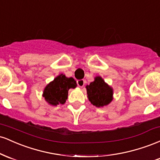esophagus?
<instances>
[{"instance_id":"esophagus-1","label":"esophagus","mask_w":160,"mask_h":160,"mask_svg":"<svg viewBox=\"0 0 160 160\" xmlns=\"http://www.w3.org/2000/svg\"><path fill=\"white\" fill-rule=\"evenodd\" d=\"M77 83H78V85L80 86V87L82 88L84 86V85H85V80H79L77 81Z\"/></svg>"}]
</instances>
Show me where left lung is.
<instances>
[{
  "instance_id": "left-lung-1",
  "label": "left lung",
  "mask_w": 160,
  "mask_h": 160,
  "mask_svg": "<svg viewBox=\"0 0 160 160\" xmlns=\"http://www.w3.org/2000/svg\"><path fill=\"white\" fill-rule=\"evenodd\" d=\"M87 98L96 108L107 106L113 99V89L101 76H96L94 81L86 86Z\"/></svg>"
}]
</instances>
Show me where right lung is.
<instances>
[{
  "label": "right lung",
  "instance_id": "right-lung-1",
  "mask_svg": "<svg viewBox=\"0 0 160 160\" xmlns=\"http://www.w3.org/2000/svg\"><path fill=\"white\" fill-rule=\"evenodd\" d=\"M77 86L74 78H67L65 74H60L46 86L42 95L50 105L64 104L68 98L69 89H75Z\"/></svg>",
  "mask_w": 160,
  "mask_h": 160
}]
</instances>
